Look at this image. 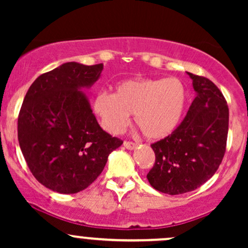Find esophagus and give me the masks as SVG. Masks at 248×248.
<instances>
[{
  "label": "esophagus",
  "instance_id": "obj_1",
  "mask_svg": "<svg viewBox=\"0 0 248 248\" xmlns=\"http://www.w3.org/2000/svg\"><path fill=\"white\" fill-rule=\"evenodd\" d=\"M124 147L128 150H133V149H135L136 147H138V144L134 143V142H130V141H124Z\"/></svg>",
  "mask_w": 248,
  "mask_h": 248
}]
</instances>
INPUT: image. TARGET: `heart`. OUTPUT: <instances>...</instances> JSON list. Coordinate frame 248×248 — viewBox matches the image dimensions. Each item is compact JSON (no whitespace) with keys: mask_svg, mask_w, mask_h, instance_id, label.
<instances>
[{"mask_svg":"<svg viewBox=\"0 0 248 248\" xmlns=\"http://www.w3.org/2000/svg\"><path fill=\"white\" fill-rule=\"evenodd\" d=\"M186 102V87L177 78H133L119 82L114 94L98 93L93 112L108 133L124 132L134 114L146 138L161 140L178 127Z\"/></svg>","mask_w":248,"mask_h":248,"instance_id":"heart-1","label":"heart"}]
</instances>
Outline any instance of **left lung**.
<instances>
[{
    "mask_svg": "<svg viewBox=\"0 0 248 248\" xmlns=\"http://www.w3.org/2000/svg\"><path fill=\"white\" fill-rule=\"evenodd\" d=\"M196 92L182 124L155 142V164L148 172L157 191L181 195L196 190L215 175L226 149L229 107L211 80L186 72Z\"/></svg>",
    "mask_w": 248,
    "mask_h": 248,
    "instance_id": "8db88e82",
    "label": "left lung"
}]
</instances>
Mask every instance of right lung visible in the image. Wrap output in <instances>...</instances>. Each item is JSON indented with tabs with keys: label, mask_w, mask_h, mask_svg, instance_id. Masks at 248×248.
Returning a JSON list of instances; mask_svg holds the SVG:
<instances>
[{
	"label": "right lung",
	"mask_w": 248,
	"mask_h": 248,
	"mask_svg": "<svg viewBox=\"0 0 248 248\" xmlns=\"http://www.w3.org/2000/svg\"><path fill=\"white\" fill-rule=\"evenodd\" d=\"M104 65L69 62L32 82L18 115V142L39 183L59 193H77L100 175L108 155L122 144L96 121L85 91Z\"/></svg>",
	"instance_id": "right-lung-1"
}]
</instances>
